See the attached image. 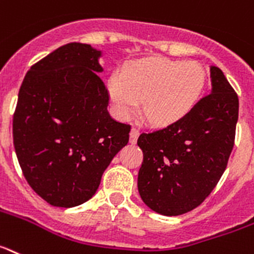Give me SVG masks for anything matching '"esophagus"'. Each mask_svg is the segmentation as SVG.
<instances>
[{"mask_svg":"<svg viewBox=\"0 0 254 254\" xmlns=\"http://www.w3.org/2000/svg\"><path fill=\"white\" fill-rule=\"evenodd\" d=\"M138 135H140V131H138L136 127H132L131 132H129V142H131V144H135V142L137 141Z\"/></svg>","mask_w":254,"mask_h":254,"instance_id":"obj_1","label":"esophagus"}]
</instances>
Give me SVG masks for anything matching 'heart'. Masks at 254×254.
I'll use <instances>...</instances> for the list:
<instances>
[{"mask_svg":"<svg viewBox=\"0 0 254 254\" xmlns=\"http://www.w3.org/2000/svg\"><path fill=\"white\" fill-rule=\"evenodd\" d=\"M207 73L199 63L148 58L129 63L108 82L110 99L119 117L128 118L142 100L144 116L164 126L185 117L200 100Z\"/></svg>","mask_w":254,"mask_h":254,"instance_id":"1","label":"heart"}]
</instances>
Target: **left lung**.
<instances>
[{"label": "left lung", "mask_w": 254, "mask_h": 254, "mask_svg": "<svg viewBox=\"0 0 254 254\" xmlns=\"http://www.w3.org/2000/svg\"><path fill=\"white\" fill-rule=\"evenodd\" d=\"M211 94L185 117L141 133L144 159L137 188L157 213L179 216L205 200L226 170L234 148L239 99L222 70L211 66Z\"/></svg>", "instance_id": "1"}]
</instances>
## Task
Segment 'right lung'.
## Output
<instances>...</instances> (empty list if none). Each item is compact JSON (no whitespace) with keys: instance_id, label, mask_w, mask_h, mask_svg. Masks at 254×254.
Instances as JSON below:
<instances>
[{"instance_id":"add662e5","label":"right lung","mask_w":254,"mask_h":254,"mask_svg":"<svg viewBox=\"0 0 254 254\" xmlns=\"http://www.w3.org/2000/svg\"><path fill=\"white\" fill-rule=\"evenodd\" d=\"M101 51L71 42L32 65L12 119L15 153L27 183L54 207L79 205L96 192L131 126L108 112L97 73Z\"/></svg>"}]
</instances>
